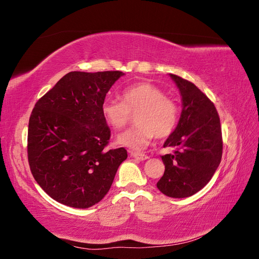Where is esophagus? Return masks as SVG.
Wrapping results in <instances>:
<instances>
[{
  "label": "esophagus",
  "instance_id": "esophagus-1",
  "mask_svg": "<svg viewBox=\"0 0 259 259\" xmlns=\"http://www.w3.org/2000/svg\"><path fill=\"white\" fill-rule=\"evenodd\" d=\"M130 154H131V156H133V158H135V159H137L139 161H145V160L149 159V156L147 154H144V153H138V152L131 151Z\"/></svg>",
  "mask_w": 259,
  "mask_h": 259
}]
</instances>
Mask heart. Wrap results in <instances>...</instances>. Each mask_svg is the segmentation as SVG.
<instances>
[{
	"mask_svg": "<svg viewBox=\"0 0 259 259\" xmlns=\"http://www.w3.org/2000/svg\"><path fill=\"white\" fill-rule=\"evenodd\" d=\"M123 101L106 99L101 115L112 130H121L131 114H136V126L116 136V144L133 150H142L154 138H164L174 131L178 122V106L165 97L164 92L151 83L132 85L122 93Z\"/></svg>",
	"mask_w": 259,
	"mask_h": 259,
	"instance_id": "heart-1",
	"label": "heart"
}]
</instances>
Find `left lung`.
I'll list each match as a JSON object with an SVG mask.
<instances>
[{"label":"left lung","mask_w":259,"mask_h":259,"mask_svg":"<svg viewBox=\"0 0 259 259\" xmlns=\"http://www.w3.org/2000/svg\"><path fill=\"white\" fill-rule=\"evenodd\" d=\"M182 97V113L176 128L164 143L174 154L162 155L164 175L156 184L169 198H188L200 191L222 161L221 121L214 104L193 83L169 74Z\"/></svg>","instance_id":"obj_1"}]
</instances>
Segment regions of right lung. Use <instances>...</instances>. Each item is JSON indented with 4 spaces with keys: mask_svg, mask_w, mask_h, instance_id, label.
Returning <instances> with one entry per match:
<instances>
[{
    "mask_svg": "<svg viewBox=\"0 0 259 259\" xmlns=\"http://www.w3.org/2000/svg\"><path fill=\"white\" fill-rule=\"evenodd\" d=\"M121 71L69 72L38 99L28 128V160L52 199L88 208L104 199L127 152L106 151L110 128L101 105Z\"/></svg>",
    "mask_w": 259,
    "mask_h": 259,
    "instance_id": "obj_1",
    "label": "right lung"
}]
</instances>
